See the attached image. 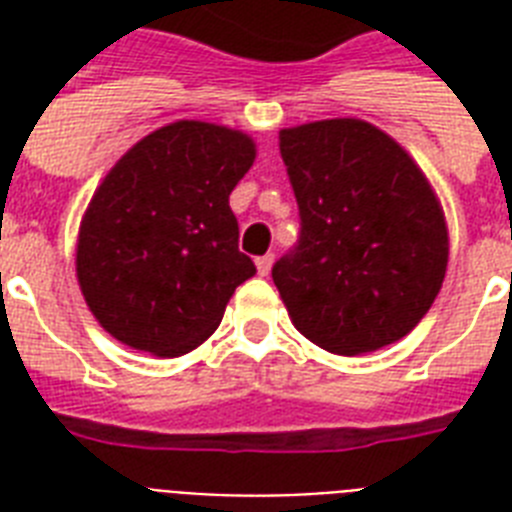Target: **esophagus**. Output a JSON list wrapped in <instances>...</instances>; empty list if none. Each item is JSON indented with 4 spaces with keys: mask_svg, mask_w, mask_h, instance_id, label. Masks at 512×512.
<instances>
[{
    "mask_svg": "<svg viewBox=\"0 0 512 512\" xmlns=\"http://www.w3.org/2000/svg\"><path fill=\"white\" fill-rule=\"evenodd\" d=\"M255 265H257V273H260V276H268V273H271V265H273V255L257 257Z\"/></svg>",
    "mask_w": 512,
    "mask_h": 512,
    "instance_id": "1",
    "label": "esophagus"
}]
</instances>
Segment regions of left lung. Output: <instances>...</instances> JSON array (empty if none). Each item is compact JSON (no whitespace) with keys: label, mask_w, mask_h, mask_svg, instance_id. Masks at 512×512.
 Instances as JSON below:
<instances>
[{"label":"left lung","mask_w":512,"mask_h":512,"mask_svg":"<svg viewBox=\"0 0 512 512\" xmlns=\"http://www.w3.org/2000/svg\"><path fill=\"white\" fill-rule=\"evenodd\" d=\"M300 207V241L273 284L300 335L337 356L412 332L441 292L449 231L420 164L364 119L279 132Z\"/></svg>","instance_id":"left-lung-1"}]
</instances>
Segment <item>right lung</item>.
<instances>
[{
    "label": "right lung",
    "instance_id": "add662e5",
    "mask_svg": "<svg viewBox=\"0 0 512 512\" xmlns=\"http://www.w3.org/2000/svg\"><path fill=\"white\" fill-rule=\"evenodd\" d=\"M255 156L247 132L180 119L108 170L79 225L76 279L114 340L175 358L220 327L236 287L255 276L228 204Z\"/></svg>",
    "mask_w": 512,
    "mask_h": 512
}]
</instances>
